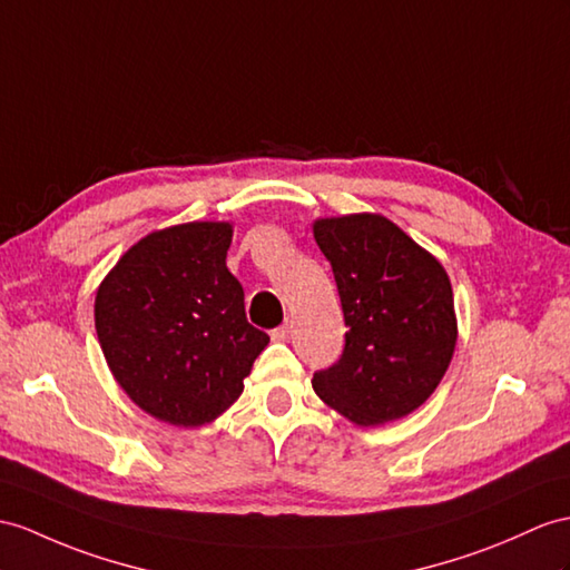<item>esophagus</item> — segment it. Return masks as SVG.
I'll use <instances>...</instances> for the list:
<instances>
[{
	"label": "esophagus",
	"mask_w": 570,
	"mask_h": 570,
	"mask_svg": "<svg viewBox=\"0 0 570 570\" xmlns=\"http://www.w3.org/2000/svg\"><path fill=\"white\" fill-rule=\"evenodd\" d=\"M287 336H289V324H287V322L271 331V338H273V341H277V343H281V341H287Z\"/></svg>",
	"instance_id": "obj_1"
}]
</instances>
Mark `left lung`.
<instances>
[{
    "instance_id": "1",
    "label": "left lung",
    "mask_w": 570,
    "mask_h": 570,
    "mask_svg": "<svg viewBox=\"0 0 570 570\" xmlns=\"http://www.w3.org/2000/svg\"><path fill=\"white\" fill-rule=\"evenodd\" d=\"M314 239L336 277L348 333L312 386L357 425L419 409L445 374L454 299L445 268L382 215L318 219Z\"/></svg>"
}]
</instances>
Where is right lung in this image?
I'll use <instances>...</instances> for the list:
<instances>
[{
  "label": "right lung",
  "mask_w": 570,
  "mask_h": 570,
  "mask_svg": "<svg viewBox=\"0 0 570 570\" xmlns=\"http://www.w3.org/2000/svg\"><path fill=\"white\" fill-rule=\"evenodd\" d=\"M225 222L151 232L96 293V333L114 377L137 406L174 425L213 421L244 390L268 345L246 322L227 268Z\"/></svg>",
  "instance_id": "right-lung-1"
}]
</instances>
